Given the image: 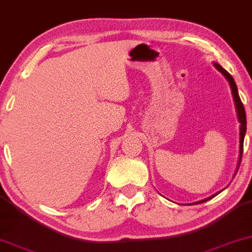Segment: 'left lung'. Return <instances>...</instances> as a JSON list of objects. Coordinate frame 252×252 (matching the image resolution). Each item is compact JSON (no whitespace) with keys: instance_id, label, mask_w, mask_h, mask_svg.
I'll return each instance as SVG.
<instances>
[{"instance_id":"obj_1","label":"left lung","mask_w":252,"mask_h":252,"mask_svg":"<svg viewBox=\"0 0 252 252\" xmlns=\"http://www.w3.org/2000/svg\"><path fill=\"white\" fill-rule=\"evenodd\" d=\"M213 65L216 66V69L218 71H220L222 75L224 76V78L228 80V83H229V86H230V90H231V93H233V99H234V102H235V108H236V113H237V119H239V122L241 123V126H240V159H239V166H237V169H239L240 167V163H241V160H242V153H243V142H244V136H246V131H247V116H246V110H244V106L242 101H241L240 99V95H239V91H237V86L235 84V80H234L233 77L230 76V73L226 71L222 66L220 64H218V63H213ZM237 172V170H236ZM219 192H217L216 194H213V196L209 197V198H205L203 200H199V202L197 203H193V204H200V203H204L206 202V200H210L211 198H213L214 196H217V194Z\"/></svg>"}]
</instances>
